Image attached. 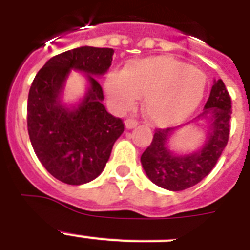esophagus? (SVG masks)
Instances as JSON below:
<instances>
[{
	"mask_svg": "<svg viewBox=\"0 0 250 250\" xmlns=\"http://www.w3.org/2000/svg\"><path fill=\"white\" fill-rule=\"evenodd\" d=\"M125 128H128V129H131V128H134L136 125H138V122L136 121V119H132V118H128L125 119Z\"/></svg>",
	"mask_w": 250,
	"mask_h": 250,
	"instance_id": "esophagus-1",
	"label": "esophagus"
}]
</instances>
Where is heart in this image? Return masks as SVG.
Returning a JSON list of instances; mask_svg holds the SVG:
<instances>
[{"label":"heart","mask_w":250,"mask_h":250,"mask_svg":"<svg viewBox=\"0 0 250 250\" xmlns=\"http://www.w3.org/2000/svg\"><path fill=\"white\" fill-rule=\"evenodd\" d=\"M205 74L170 56L138 60L123 73L110 74L105 88L110 101L121 109L131 108L138 95L152 122L170 125L194 112L203 99Z\"/></svg>","instance_id":"b5f03b06"}]
</instances>
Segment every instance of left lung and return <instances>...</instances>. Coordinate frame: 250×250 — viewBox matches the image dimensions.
Returning a JSON list of instances; mask_svg holds the SVG:
<instances>
[{"label": "left lung", "mask_w": 250, "mask_h": 250, "mask_svg": "<svg viewBox=\"0 0 250 250\" xmlns=\"http://www.w3.org/2000/svg\"><path fill=\"white\" fill-rule=\"evenodd\" d=\"M199 118L210 121L208 138L200 151L185 156L173 155L167 141L176 128H157L151 145L141 156L143 170L153 184L170 191L196 185L210 173L229 140L231 99L221 79L215 80Z\"/></svg>", "instance_id": "left-lung-1"}]
</instances>
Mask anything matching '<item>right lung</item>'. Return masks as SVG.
<instances>
[{"label":"right lung","mask_w":250,"mask_h":250,"mask_svg":"<svg viewBox=\"0 0 250 250\" xmlns=\"http://www.w3.org/2000/svg\"><path fill=\"white\" fill-rule=\"evenodd\" d=\"M114 50L82 46L55 55L36 74L27 99V131L35 153L55 179L82 185L101 175L113 145L125 131L121 118L107 112L103 89L93 75L112 65ZM71 68L87 73L88 93L77 108L60 103Z\"/></svg>","instance_id":"right-lung-1"}]
</instances>
